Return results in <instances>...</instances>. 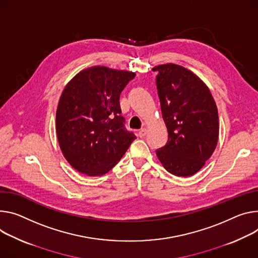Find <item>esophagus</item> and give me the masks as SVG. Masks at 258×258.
<instances>
[{
  "label": "esophagus",
  "instance_id": "esophagus-1",
  "mask_svg": "<svg viewBox=\"0 0 258 258\" xmlns=\"http://www.w3.org/2000/svg\"><path fill=\"white\" fill-rule=\"evenodd\" d=\"M146 134H147V130L144 127V128H141L139 132H138V136L140 137V138H142V137H145L146 136Z\"/></svg>",
  "mask_w": 258,
  "mask_h": 258
}]
</instances>
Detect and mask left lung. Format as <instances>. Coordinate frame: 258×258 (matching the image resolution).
<instances>
[{
  "label": "left lung",
  "mask_w": 258,
  "mask_h": 258,
  "mask_svg": "<svg viewBox=\"0 0 258 258\" xmlns=\"http://www.w3.org/2000/svg\"><path fill=\"white\" fill-rule=\"evenodd\" d=\"M167 144L156 150L161 165L178 177L198 173L214 152L219 136L216 103L205 82L176 63L154 67Z\"/></svg>",
  "instance_id": "obj_1"
}]
</instances>
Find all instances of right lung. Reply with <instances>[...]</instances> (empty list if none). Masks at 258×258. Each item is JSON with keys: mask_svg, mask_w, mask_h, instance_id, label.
Masks as SVG:
<instances>
[{"mask_svg": "<svg viewBox=\"0 0 258 258\" xmlns=\"http://www.w3.org/2000/svg\"><path fill=\"white\" fill-rule=\"evenodd\" d=\"M136 73L95 66L68 82L55 117L60 150L76 171L96 177L108 173L136 136L127 132L120 93Z\"/></svg>", "mask_w": 258, "mask_h": 258, "instance_id": "right-lung-1", "label": "right lung"}]
</instances>
